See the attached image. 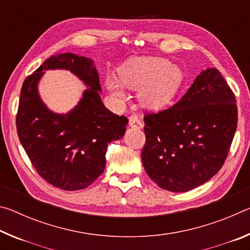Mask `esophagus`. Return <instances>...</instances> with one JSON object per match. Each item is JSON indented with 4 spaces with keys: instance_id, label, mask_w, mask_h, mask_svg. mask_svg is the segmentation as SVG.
<instances>
[{
    "instance_id": "obj_1",
    "label": "esophagus",
    "mask_w": 250,
    "mask_h": 250,
    "mask_svg": "<svg viewBox=\"0 0 250 250\" xmlns=\"http://www.w3.org/2000/svg\"><path fill=\"white\" fill-rule=\"evenodd\" d=\"M129 125L131 128H135V129H141L143 126V124L141 122V120L139 119L138 116H130L129 117Z\"/></svg>"
}]
</instances>
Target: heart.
Masks as SVG:
<instances>
[{"label":"heart","mask_w":250,"mask_h":250,"mask_svg":"<svg viewBox=\"0 0 250 250\" xmlns=\"http://www.w3.org/2000/svg\"><path fill=\"white\" fill-rule=\"evenodd\" d=\"M119 82L108 80V88L113 97L122 99L124 87L140 88L139 98L149 108L159 109L167 105L174 97L182 82V71L164 58H133L121 67Z\"/></svg>","instance_id":"1"}]
</instances>
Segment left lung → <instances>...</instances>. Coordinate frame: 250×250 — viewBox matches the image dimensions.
<instances>
[{
  "instance_id": "obj_1",
  "label": "left lung",
  "mask_w": 250,
  "mask_h": 250,
  "mask_svg": "<svg viewBox=\"0 0 250 250\" xmlns=\"http://www.w3.org/2000/svg\"><path fill=\"white\" fill-rule=\"evenodd\" d=\"M236 98L216 68L197 76L171 108L146 113L142 163L161 188L188 192L221 170L236 132Z\"/></svg>"
}]
</instances>
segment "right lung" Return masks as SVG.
<instances>
[{"instance_id": "obj_1", "label": "right lung", "mask_w": 250, "mask_h": 250, "mask_svg": "<svg viewBox=\"0 0 250 250\" xmlns=\"http://www.w3.org/2000/svg\"><path fill=\"white\" fill-rule=\"evenodd\" d=\"M71 71L88 87L68 114H55L40 99L37 86L45 70ZM99 75L90 58L65 53L54 55L24 80L16 129L33 167L43 179L65 191L83 189L103 174L105 151L119 140L129 120L104 107Z\"/></svg>"}]
</instances>
